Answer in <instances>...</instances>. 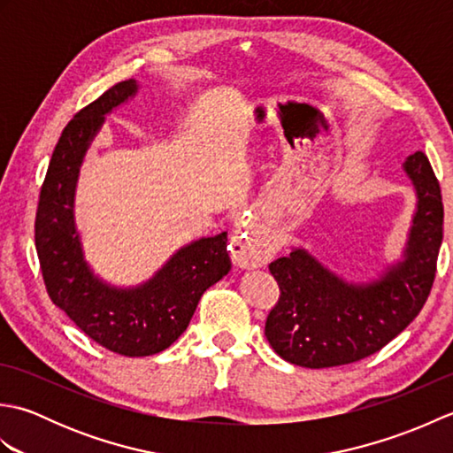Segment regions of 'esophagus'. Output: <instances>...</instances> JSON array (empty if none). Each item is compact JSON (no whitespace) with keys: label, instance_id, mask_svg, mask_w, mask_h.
<instances>
[{"label":"esophagus","instance_id":"34e87169","mask_svg":"<svg viewBox=\"0 0 453 453\" xmlns=\"http://www.w3.org/2000/svg\"><path fill=\"white\" fill-rule=\"evenodd\" d=\"M229 253L237 266L257 268L271 258V247L253 235L251 226H239L229 239Z\"/></svg>","mask_w":453,"mask_h":453}]
</instances>
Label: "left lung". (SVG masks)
Listing matches in <instances>:
<instances>
[{
    "label": "left lung",
    "instance_id": "8db88e82",
    "mask_svg": "<svg viewBox=\"0 0 453 453\" xmlns=\"http://www.w3.org/2000/svg\"><path fill=\"white\" fill-rule=\"evenodd\" d=\"M403 171L415 187L417 208L401 258L375 280H344L303 247L268 265L280 300L266 317L265 334L286 362L317 370L358 362L395 339L422 310L436 274L444 206L425 153L409 156Z\"/></svg>",
    "mask_w": 453,
    "mask_h": 453
}]
</instances>
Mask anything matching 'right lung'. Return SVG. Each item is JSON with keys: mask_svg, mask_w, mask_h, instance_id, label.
Segmentation results:
<instances>
[{"mask_svg": "<svg viewBox=\"0 0 453 453\" xmlns=\"http://www.w3.org/2000/svg\"><path fill=\"white\" fill-rule=\"evenodd\" d=\"M136 80L120 81L67 122L38 198L35 243L50 300L111 352L130 358L169 349L195 315L210 286L232 271L227 232L180 247L150 280L119 288L85 261L73 202L80 169L104 117L136 97Z\"/></svg>", "mask_w": 453, "mask_h": 453, "instance_id": "obj_1", "label": "right lung"}]
</instances>
